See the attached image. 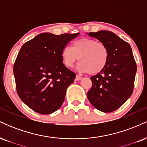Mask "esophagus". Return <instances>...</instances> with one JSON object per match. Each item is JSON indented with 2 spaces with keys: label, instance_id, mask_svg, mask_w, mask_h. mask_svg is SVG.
Wrapping results in <instances>:
<instances>
[{
  "label": "esophagus",
  "instance_id": "1",
  "mask_svg": "<svg viewBox=\"0 0 147 147\" xmlns=\"http://www.w3.org/2000/svg\"><path fill=\"white\" fill-rule=\"evenodd\" d=\"M82 79V77H80V76H79V75H77V76H76V77H75V80L76 81H79V80H81Z\"/></svg>",
  "mask_w": 147,
  "mask_h": 147
}]
</instances>
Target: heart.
I'll return each mask as SVG.
<instances>
[{
    "label": "heart",
    "instance_id": "heart-1",
    "mask_svg": "<svg viewBox=\"0 0 147 147\" xmlns=\"http://www.w3.org/2000/svg\"><path fill=\"white\" fill-rule=\"evenodd\" d=\"M79 58V70L94 75L105 68L109 52L104 43L92 38H82L74 42L72 48L65 46L61 51L63 63L68 68H72Z\"/></svg>",
    "mask_w": 147,
    "mask_h": 147
}]
</instances>
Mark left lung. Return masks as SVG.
<instances>
[{
    "label": "left lung",
    "mask_w": 147,
    "mask_h": 147,
    "mask_svg": "<svg viewBox=\"0 0 147 147\" xmlns=\"http://www.w3.org/2000/svg\"><path fill=\"white\" fill-rule=\"evenodd\" d=\"M108 49L107 63L100 72L90 77L92 88L87 97L92 106L104 113L117 110L132 95L137 65L131 46L111 31L90 32Z\"/></svg>",
    "instance_id": "left-lung-1"
}]
</instances>
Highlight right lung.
Masks as SVG:
<instances>
[{
    "mask_svg": "<svg viewBox=\"0 0 147 147\" xmlns=\"http://www.w3.org/2000/svg\"><path fill=\"white\" fill-rule=\"evenodd\" d=\"M79 34L41 33L20 49L14 65L16 90L35 112L51 114L61 106L76 76L63 63L61 51Z\"/></svg>",
    "mask_w": 147,
    "mask_h": 147,
    "instance_id": "obj_1",
    "label": "right lung"
}]
</instances>
